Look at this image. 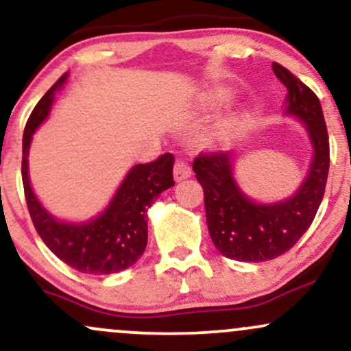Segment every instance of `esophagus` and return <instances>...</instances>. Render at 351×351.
I'll list each match as a JSON object with an SVG mask.
<instances>
[{
	"label": "esophagus",
	"mask_w": 351,
	"mask_h": 351,
	"mask_svg": "<svg viewBox=\"0 0 351 351\" xmlns=\"http://www.w3.org/2000/svg\"><path fill=\"white\" fill-rule=\"evenodd\" d=\"M173 175H175L176 181L186 180V178H189V176H191V167H189V165L184 162V160H176Z\"/></svg>",
	"instance_id": "34e87169"
}]
</instances>
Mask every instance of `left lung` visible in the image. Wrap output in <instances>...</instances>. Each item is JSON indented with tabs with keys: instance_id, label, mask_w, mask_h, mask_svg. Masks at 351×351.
Segmentation results:
<instances>
[{
	"instance_id": "8db88e82",
	"label": "left lung",
	"mask_w": 351,
	"mask_h": 351,
	"mask_svg": "<svg viewBox=\"0 0 351 351\" xmlns=\"http://www.w3.org/2000/svg\"><path fill=\"white\" fill-rule=\"evenodd\" d=\"M276 77L287 88V112L305 122L313 162L295 196L277 204H256L232 180V153L201 152L193 162L203 186L209 236L223 256L263 263L282 256L304 236L324 199L330 167V143L320 100L291 71L274 62Z\"/></svg>"
}]
</instances>
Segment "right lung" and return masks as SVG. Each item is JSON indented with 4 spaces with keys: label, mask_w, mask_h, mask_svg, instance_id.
<instances>
[{
    "label": "right lung",
    "mask_w": 351,
    "mask_h": 351,
    "mask_svg": "<svg viewBox=\"0 0 351 351\" xmlns=\"http://www.w3.org/2000/svg\"><path fill=\"white\" fill-rule=\"evenodd\" d=\"M62 75L31 112L24 127L21 176L27 211L44 244L62 263L84 274L120 272L134 265L147 247V209L160 195L175 184L173 163L175 156L165 153L150 163L132 168L122 186L97 219L86 224L59 223L39 204L27 178V152L31 136L49 114L54 92L66 82Z\"/></svg>",
    "instance_id": "add662e5"
}]
</instances>
